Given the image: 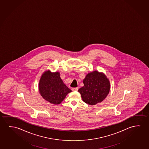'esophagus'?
Listing matches in <instances>:
<instances>
[{
  "instance_id": "esophagus-1",
  "label": "esophagus",
  "mask_w": 149,
  "mask_h": 149,
  "mask_svg": "<svg viewBox=\"0 0 149 149\" xmlns=\"http://www.w3.org/2000/svg\"><path fill=\"white\" fill-rule=\"evenodd\" d=\"M78 88L77 87H76V88H72V90L73 91H77L78 90Z\"/></svg>"
}]
</instances>
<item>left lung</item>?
Instances as JSON below:
<instances>
[{"label":"left lung","mask_w":149,"mask_h":149,"mask_svg":"<svg viewBox=\"0 0 149 149\" xmlns=\"http://www.w3.org/2000/svg\"><path fill=\"white\" fill-rule=\"evenodd\" d=\"M84 84L78 91L85 103L95 105L105 99L110 90V83L105 74L94 71L88 74L83 80Z\"/></svg>","instance_id":"left-lung-1"}]
</instances>
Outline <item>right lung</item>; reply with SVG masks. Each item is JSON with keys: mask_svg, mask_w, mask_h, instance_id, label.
<instances>
[{"mask_svg": "<svg viewBox=\"0 0 149 149\" xmlns=\"http://www.w3.org/2000/svg\"><path fill=\"white\" fill-rule=\"evenodd\" d=\"M39 91L42 97L51 104L57 105L61 103L72 91L64 85L59 73L47 71L41 76L39 82Z\"/></svg>", "mask_w": 149, "mask_h": 149, "instance_id": "1", "label": "right lung"}]
</instances>
